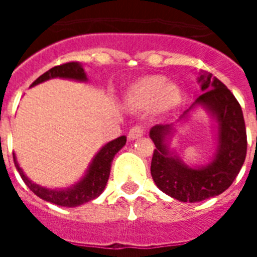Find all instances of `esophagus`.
I'll return each mask as SVG.
<instances>
[{"label": "esophagus", "mask_w": 257, "mask_h": 257, "mask_svg": "<svg viewBox=\"0 0 257 257\" xmlns=\"http://www.w3.org/2000/svg\"><path fill=\"white\" fill-rule=\"evenodd\" d=\"M143 135H144V129L141 128V126H139V125H136V126H133V128L131 129V131H129L128 139L131 141L137 140V139H140V137H143Z\"/></svg>", "instance_id": "34e87169"}]
</instances>
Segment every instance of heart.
I'll return each instance as SVG.
<instances>
[{"label": "heart", "instance_id": "1", "mask_svg": "<svg viewBox=\"0 0 257 257\" xmlns=\"http://www.w3.org/2000/svg\"><path fill=\"white\" fill-rule=\"evenodd\" d=\"M125 101L133 110H171L181 101V89L163 76L144 77L129 88Z\"/></svg>", "mask_w": 257, "mask_h": 257}]
</instances>
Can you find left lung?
<instances>
[{
  "label": "left lung",
  "mask_w": 257,
  "mask_h": 257,
  "mask_svg": "<svg viewBox=\"0 0 257 257\" xmlns=\"http://www.w3.org/2000/svg\"><path fill=\"white\" fill-rule=\"evenodd\" d=\"M200 94L177 122L155 125L149 137L156 145L151 175L160 191L183 203H199L231 187L247 155V133L239 102L223 82L208 72L197 77ZM204 108L212 120L216 149L207 165H187L171 148V140L191 113Z\"/></svg>",
  "instance_id": "8db88e82"
}]
</instances>
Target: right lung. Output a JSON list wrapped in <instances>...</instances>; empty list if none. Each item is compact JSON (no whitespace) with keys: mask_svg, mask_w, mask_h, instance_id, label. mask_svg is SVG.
Wrapping results in <instances>:
<instances>
[{"mask_svg":"<svg viewBox=\"0 0 257 257\" xmlns=\"http://www.w3.org/2000/svg\"><path fill=\"white\" fill-rule=\"evenodd\" d=\"M52 78H64V80H72V81L77 82H88L85 69L81 62H68L64 65L54 66L45 72L32 84V86H36L41 82L52 80ZM125 143H126V137L120 136L102 145L100 151L93 156L92 161L89 163L88 168L81 179L78 180L77 183L72 184L70 187L66 188H46L40 184L33 183L25 175V172L22 171L14 153L13 160L21 179L34 195H37L40 199L45 200L48 203L61 205V207L73 208L88 203L90 200H94L104 192L109 175H110L113 159L116 156V153L124 147Z\"/></svg>","mask_w":257,"mask_h":257,"instance_id":"right-lung-1","label":"right lung"}]
</instances>
